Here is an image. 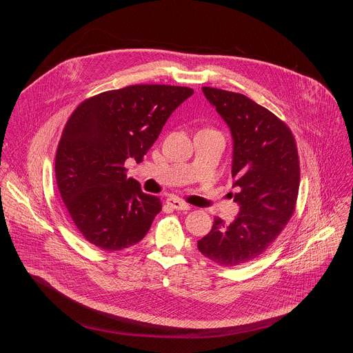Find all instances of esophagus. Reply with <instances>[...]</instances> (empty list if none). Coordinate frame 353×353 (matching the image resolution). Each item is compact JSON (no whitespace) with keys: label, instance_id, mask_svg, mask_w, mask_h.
I'll use <instances>...</instances> for the list:
<instances>
[{"label":"esophagus","instance_id":"obj_1","mask_svg":"<svg viewBox=\"0 0 353 353\" xmlns=\"http://www.w3.org/2000/svg\"><path fill=\"white\" fill-rule=\"evenodd\" d=\"M166 204H168L169 207H172L173 210H177V211H188V210H190V205H188V204H185L184 201H181V199L176 198V196H169V198L166 199Z\"/></svg>","mask_w":353,"mask_h":353}]
</instances>
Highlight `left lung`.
<instances>
[{
  "label": "left lung",
  "mask_w": 353,
  "mask_h": 353,
  "mask_svg": "<svg viewBox=\"0 0 353 353\" xmlns=\"http://www.w3.org/2000/svg\"><path fill=\"white\" fill-rule=\"evenodd\" d=\"M233 137V187L240 214L226 225L214 219L198 250L222 267H237L264 254L290 221L300 184V163L290 128L250 97L204 86Z\"/></svg>",
  "instance_id": "left-lung-1"
}]
</instances>
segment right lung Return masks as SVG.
Masks as SVG:
<instances>
[{
  "instance_id": "add662e5",
  "label": "right lung",
  "mask_w": 353,
  "mask_h": 353,
  "mask_svg": "<svg viewBox=\"0 0 353 353\" xmlns=\"http://www.w3.org/2000/svg\"><path fill=\"white\" fill-rule=\"evenodd\" d=\"M194 93L187 86L131 85L85 99L70 116L56 154V180L79 233L117 251L145 237L161 198L127 177L142 162L170 114Z\"/></svg>"
}]
</instances>
